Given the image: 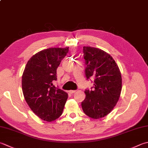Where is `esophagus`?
<instances>
[{
  "mask_svg": "<svg viewBox=\"0 0 148 148\" xmlns=\"http://www.w3.org/2000/svg\"><path fill=\"white\" fill-rule=\"evenodd\" d=\"M76 92V90H69V93L71 94H72L75 93V92Z\"/></svg>",
  "mask_w": 148,
  "mask_h": 148,
  "instance_id": "obj_1",
  "label": "esophagus"
}]
</instances>
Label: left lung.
Masks as SVG:
<instances>
[{
  "label": "left lung",
  "mask_w": 148,
  "mask_h": 148,
  "mask_svg": "<svg viewBox=\"0 0 148 148\" xmlns=\"http://www.w3.org/2000/svg\"><path fill=\"white\" fill-rule=\"evenodd\" d=\"M83 53L86 77L95 79L94 89L85 91L82 109L88 117L98 119L110 114L116 105L122 90V77L115 60L105 51L84 46Z\"/></svg>",
  "instance_id": "8db88e82"
}]
</instances>
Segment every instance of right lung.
Listing matches in <instances>:
<instances>
[{"label": "right lung", "instance_id": "right-lung-1", "mask_svg": "<svg viewBox=\"0 0 148 148\" xmlns=\"http://www.w3.org/2000/svg\"><path fill=\"white\" fill-rule=\"evenodd\" d=\"M69 47L49 48L33 55L23 72L22 87L25 100L41 119L51 122L60 117L68 94L53 85L56 70Z\"/></svg>", "mask_w": 148, "mask_h": 148}]
</instances>
